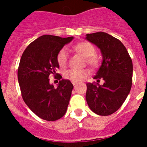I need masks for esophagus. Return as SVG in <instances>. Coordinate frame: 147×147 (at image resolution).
<instances>
[{"instance_id": "esophagus-1", "label": "esophagus", "mask_w": 147, "mask_h": 147, "mask_svg": "<svg viewBox=\"0 0 147 147\" xmlns=\"http://www.w3.org/2000/svg\"><path fill=\"white\" fill-rule=\"evenodd\" d=\"M72 83H73V85H74V88H75V87H76V86H75V85H76V82H72Z\"/></svg>"}]
</instances>
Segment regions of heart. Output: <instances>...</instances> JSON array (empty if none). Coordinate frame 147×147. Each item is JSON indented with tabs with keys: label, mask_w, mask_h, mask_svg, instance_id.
I'll use <instances>...</instances> for the list:
<instances>
[{
	"label": "heart",
	"mask_w": 147,
	"mask_h": 147,
	"mask_svg": "<svg viewBox=\"0 0 147 147\" xmlns=\"http://www.w3.org/2000/svg\"><path fill=\"white\" fill-rule=\"evenodd\" d=\"M74 49L82 55L85 57V62L89 65L96 67L99 64V60L96 54V49L91 43L88 42H81L74 45ZM57 61L60 67H64L67 65L68 61V52L66 48H62L58 52L57 56ZM90 75L89 70L83 69H69L65 71L64 77L73 82H78L82 81Z\"/></svg>",
	"instance_id": "b5f03b06"
}]
</instances>
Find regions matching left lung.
<instances>
[{
	"label": "left lung",
	"mask_w": 147,
	"mask_h": 147,
	"mask_svg": "<svg viewBox=\"0 0 147 147\" xmlns=\"http://www.w3.org/2000/svg\"><path fill=\"white\" fill-rule=\"evenodd\" d=\"M86 36L103 56L102 65L93 77L97 82L87 83V103L95 113L111 115L120 108L130 91L132 59L123 43L109 34L98 32ZM100 79L104 80L103 85L98 83Z\"/></svg>",
	"instance_id": "obj_1"
}]
</instances>
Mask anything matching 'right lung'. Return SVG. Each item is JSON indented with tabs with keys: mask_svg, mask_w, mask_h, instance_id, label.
Wrapping results in <instances>:
<instances>
[{
	"mask_svg": "<svg viewBox=\"0 0 147 147\" xmlns=\"http://www.w3.org/2000/svg\"><path fill=\"white\" fill-rule=\"evenodd\" d=\"M74 37L62 38L42 35L27 46L22 54L18 78L22 97L26 105L40 119L58 120L65 114L74 86L68 80L59 82L57 88L49 83V76L59 66L57 56L61 49Z\"/></svg>",
	"mask_w": 147,
	"mask_h": 147,
	"instance_id": "add662e5",
	"label": "right lung"
}]
</instances>
